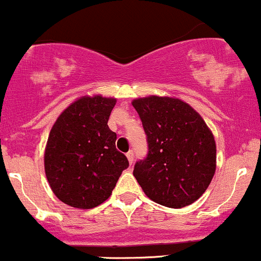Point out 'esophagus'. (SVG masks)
Wrapping results in <instances>:
<instances>
[{
	"label": "esophagus",
	"mask_w": 261,
	"mask_h": 261,
	"mask_svg": "<svg viewBox=\"0 0 261 261\" xmlns=\"http://www.w3.org/2000/svg\"><path fill=\"white\" fill-rule=\"evenodd\" d=\"M126 157H127L130 165H133V163H134V152H133V151H128V152L126 153Z\"/></svg>",
	"instance_id": "34e87169"
}]
</instances>
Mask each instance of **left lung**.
Returning <instances> with one entry per match:
<instances>
[{
  "label": "left lung",
  "instance_id": "left-lung-1",
  "mask_svg": "<svg viewBox=\"0 0 261 261\" xmlns=\"http://www.w3.org/2000/svg\"><path fill=\"white\" fill-rule=\"evenodd\" d=\"M133 107L141 119L148 152L134 167L146 196L170 208L190 205L216 172V141L194 109L179 99L148 96Z\"/></svg>",
  "mask_w": 261,
  "mask_h": 261
}]
</instances>
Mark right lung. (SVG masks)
Segmentation results:
<instances>
[{
    "label": "right lung",
    "mask_w": 261,
    "mask_h": 261,
    "mask_svg": "<svg viewBox=\"0 0 261 261\" xmlns=\"http://www.w3.org/2000/svg\"><path fill=\"white\" fill-rule=\"evenodd\" d=\"M116 99L84 96L57 119L48 137L44 170L53 193L70 207L90 210L105 202L128 167L108 126Z\"/></svg>",
    "instance_id": "obj_1"
}]
</instances>
